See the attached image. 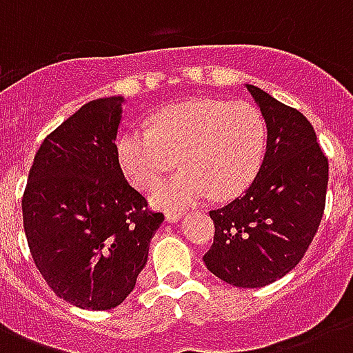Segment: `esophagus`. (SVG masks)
Wrapping results in <instances>:
<instances>
[{"label":"esophagus","mask_w":353,"mask_h":353,"mask_svg":"<svg viewBox=\"0 0 353 353\" xmlns=\"http://www.w3.org/2000/svg\"><path fill=\"white\" fill-rule=\"evenodd\" d=\"M165 216H166V221H170V223H176L177 220H181L183 216H185V212H183V210H168Z\"/></svg>","instance_id":"esophagus-1"}]
</instances>
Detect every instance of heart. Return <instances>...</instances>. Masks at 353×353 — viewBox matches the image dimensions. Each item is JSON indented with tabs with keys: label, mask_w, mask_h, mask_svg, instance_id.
<instances>
[{
	"label": "heart",
	"mask_w": 353,
	"mask_h": 353,
	"mask_svg": "<svg viewBox=\"0 0 353 353\" xmlns=\"http://www.w3.org/2000/svg\"><path fill=\"white\" fill-rule=\"evenodd\" d=\"M268 126L262 112L245 101L192 99L163 108L152 128L121 135L122 170L143 190L154 188L179 163L183 170L157 187L159 207H187L214 194L232 199L245 192L262 168Z\"/></svg>",
	"instance_id": "heart-1"
}]
</instances>
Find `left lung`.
<instances>
[{"mask_svg":"<svg viewBox=\"0 0 353 353\" xmlns=\"http://www.w3.org/2000/svg\"><path fill=\"white\" fill-rule=\"evenodd\" d=\"M268 126L262 168L252 185L210 210L214 241L203 262L236 288H262L288 274L306 254L323 220L328 157L299 110L247 84Z\"/></svg>","mask_w":353,"mask_h":353,"instance_id":"obj_1","label":"left lung"}]
</instances>
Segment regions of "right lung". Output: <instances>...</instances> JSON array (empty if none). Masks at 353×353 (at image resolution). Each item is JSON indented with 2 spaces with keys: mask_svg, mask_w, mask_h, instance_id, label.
Returning <instances> with one entry per match:
<instances>
[{
  "mask_svg": "<svg viewBox=\"0 0 353 353\" xmlns=\"http://www.w3.org/2000/svg\"><path fill=\"white\" fill-rule=\"evenodd\" d=\"M122 102H88L49 133L21 199L36 268L60 299L82 310H112L132 293L165 220L119 165Z\"/></svg>",
  "mask_w": 353,
  "mask_h": 353,
  "instance_id": "right-lung-1",
  "label": "right lung"
}]
</instances>
